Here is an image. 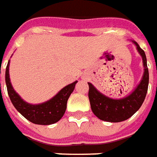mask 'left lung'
<instances>
[{
    "label": "left lung",
    "instance_id": "1",
    "mask_svg": "<svg viewBox=\"0 0 157 157\" xmlns=\"http://www.w3.org/2000/svg\"><path fill=\"white\" fill-rule=\"evenodd\" d=\"M143 59L144 74L140 82L129 95L121 99H113L103 94L92 83H88V98L94 114L103 121L117 123L131 118L141 107L149 85V70L144 52L136 41L132 40Z\"/></svg>",
    "mask_w": 157,
    "mask_h": 157
}]
</instances>
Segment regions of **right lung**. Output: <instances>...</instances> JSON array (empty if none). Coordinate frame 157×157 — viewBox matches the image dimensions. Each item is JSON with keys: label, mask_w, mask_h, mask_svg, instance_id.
Listing matches in <instances>:
<instances>
[{"label": "right lung", "mask_w": 157, "mask_h": 157, "mask_svg": "<svg viewBox=\"0 0 157 157\" xmlns=\"http://www.w3.org/2000/svg\"><path fill=\"white\" fill-rule=\"evenodd\" d=\"M9 63L10 61H8L6 68L5 80L7 94L16 110L30 122L36 124L49 125L59 121L64 114L68 99L74 91L77 81L65 86L49 101L40 104H30L24 101L12 86L9 77Z\"/></svg>", "instance_id": "1"}]
</instances>
